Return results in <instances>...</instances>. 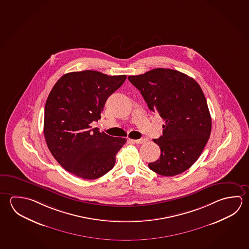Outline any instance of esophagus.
I'll return each instance as SVG.
<instances>
[{
    "label": "esophagus",
    "instance_id": "1",
    "mask_svg": "<svg viewBox=\"0 0 249 249\" xmlns=\"http://www.w3.org/2000/svg\"><path fill=\"white\" fill-rule=\"evenodd\" d=\"M130 141L131 142H135V143L142 144L144 143V142H146V139H143V138H142V139L130 140Z\"/></svg>",
    "mask_w": 249,
    "mask_h": 249
}]
</instances>
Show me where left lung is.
Wrapping results in <instances>:
<instances>
[{"label":"left lung","instance_id":"8db88e82","mask_svg":"<svg viewBox=\"0 0 249 249\" xmlns=\"http://www.w3.org/2000/svg\"><path fill=\"white\" fill-rule=\"evenodd\" d=\"M148 108L165 121L162 135L154 142L160 158L149 162L157 174L173 177L197 160L212 130V119L204 92L196 80L178 71L157 68L144 74L128 76Z\"/></svg>","mask_w":249,"mask_h":249}]
</instances>
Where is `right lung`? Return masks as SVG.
I'll return each instance as SVG.
<instances>
[{
	"label": "right lung",
	"instance_id": "obj_1",
	"mask_svg": "<svg viewBox=\"0 0 249 249\" xmlns=\"http://www.w3.org/2000/svg\"><path fill=\"white\" fill-rule=\"evenodd\" d=\"M126 78L87 70L66 73L54 85L45 104L44 137L54 158L71 174L96 179L114 168L126 140L101 133L91 123L101 119L107 98Z\"/></svg>",
	"mask_w": 249,
	"mask_h": 249
}]
</instances>
